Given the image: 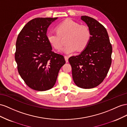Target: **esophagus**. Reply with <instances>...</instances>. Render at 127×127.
<instances>
[{
	"label": "esophagus",
	"instance_id": "1",
	"mask_svg": "<svg viewBox=\"0 0 127 127\" xmlns=\"http://www.w3.org/2000/svg\"><path fill=\"white\" fill-rule=\"evenodd\" d=\"M64 58H65V61H66V62L67 63V62H68V56H64Z\"/></svg>",
	"mask_w": 127,
	"mask_h": 127
}]
</instances>
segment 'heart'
I'll return each instance as SVG.
<instances>
[{"label":"heart","instance_id":"obj_1","mask_svg":"<svg viewBox=\"0 0 127 127\" xmlns=\"http://www.w3.org/2000/svg\"><path fill=\"white\" fill-rule=\"evenodd\" d=\"M57 31H50L47 34L48 41L54 48L59 49L62 47L61 37L68 35L67 45L61 49V52L66 54L74 53L85 49L89 43L91 33L89 28L84 25L67 19L60 23L57 27Z\"/></svg>","mask_w":127,"mask_h":127}]
</instances>
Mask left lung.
<instances>
[{"mask_svg":"<svg viewBox=\"0 0 127 127\" xmlns=\"http://www.w3.org/2000/svg\"><path fill=\"white\" fill-rule=\"evenodd\" d=\"M81 20L87 25L91 38L87 47L79 55L70 57L68 62L75 84L90 89L98 86L107 75L112 62V47L103 25L87 16H82Z\"/></svg>","mask_w":127,"mask_h":127,"instance_id":"obj_1","label":"left lung"}]
</instances>
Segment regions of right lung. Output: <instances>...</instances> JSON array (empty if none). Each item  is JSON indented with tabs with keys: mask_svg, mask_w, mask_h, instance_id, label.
<instances>
[{
	"mask_svg": "<svg viewBox=\"0 0 127 127\" xmlns=\"http://www.w3.org/2000/svg\"><path fill=\"white\" fill-rule=\"evenodd\" d=\"M58 17H39L25 24L16 42L15 61L19 73L31 89L46 91L55 85L64 56L52 51L47 38L48 28Z\"/></svg>",
	"mask_w": 127,
	"mask_h": 127,
	"instance_id": "add662e5",
	"label": "right lung"
}]
</instances>
